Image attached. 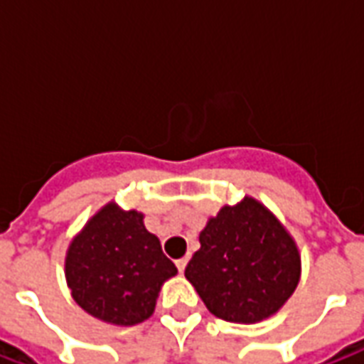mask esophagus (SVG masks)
<instances>
[{
    "instance_id": "34e87169",
    "label": "esophagus",
    "mask_w": 364,
    "mask_h": 364,
    "mask_svg": "<svg viewBox=\"0 0 364 364\" xmlns=\"http://www.w3.org/2000/svg\"><path fill=\"white\" fill-rule=\"evenodd\" d=\"M187 263H189V257H181V259H177L175 261V265H177V269H179V271H185V267H187Z\"/></svg>"
}]
</instances>
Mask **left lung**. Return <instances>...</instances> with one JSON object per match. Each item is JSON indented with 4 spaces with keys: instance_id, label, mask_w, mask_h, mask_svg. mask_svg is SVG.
<instances>
[{
    "instance_id": "1",
    "label": "left lung",
    "mask_w": 364,
    "mask_h": 364,
    "mask_svg": "<svg viewBox=\"0 0 364 364\" xmlns=\"http://www.w3.org/2000/svg\"><path fill=\"white\" fill-rule=\"evenodd\" d=\"M185 269L208 312L234 323L274 316L296 290L302 261L289 230L257 198L224 205L198 234Z\"/></svg>"
}]
</instances>
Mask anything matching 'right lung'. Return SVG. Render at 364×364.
Returning a JSON list of instances; mask_svg holds the SVG:
<instances>
[{
  "mask_svg": "<svg viewBox=\"0 0 364 364\" xmlns=\"http://www.w3.org/2000/svg\"><path fill=\"white\" fill-rule=\"evenodd\" d=\"M64 273L82 310L127 328L150 318L159 290L177 267L164 255L158 236L146 230L144 214L111 200L72 237Z\"/></svg>",
  "mask_w": 364,
  "mask_h": 364,
  "instance_id": "1",
  "label": "right lung"
}]
</instances>
